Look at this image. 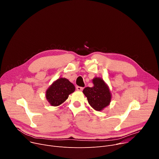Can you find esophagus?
I'll return each instance as SVG.
<instances>
[{
    "mask_svg": "<svg viewBox=\"0 0 159 159\" xmlns=\"http://www.w3.org/2000/svg\"><path fill=\"white\" fill-rule=\"evenodd\" d=\"M76 89H77L78 91H82L83 89H84V88L80 87V86H77V87H76Z\"/></svg>",
    "mask_w": 159,
    "mask_h": 159,
    "instance_id": "1",
    "label": "esophagus"
}]
</instances>
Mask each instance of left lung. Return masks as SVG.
I'll return each instance as SVG.
<instances>
[{
    "instance_id": "1",
    "label": "left lung",
    "mask_w": 159,
    "mask_h": 159,
    "mask_svg": "<svg viewBox=\"0 0 159 159\" xmlns=\"http://www.w3.org/2000/svg\"><path fill=\"white\" fill-rule=\"evenodd\" d=\"M92 82V88L86 87L83 90V93L87 97L88 103L96 111H102L110 104L111 95L109 87L101 78L95 77Z\"/></svg>"
}]
</instances>
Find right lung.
<instances>
[{
    "mask_svg": "<svg viewBox=\"0 0 159 159\" xmlns=\"http://www.w3.org/2000/svg\"><path fill=\"white\" fill-rule=\"evenodd\" d=\"M75 90V86L68 79L60 78L53 82L46 90V97L50 105L58 106L65 102Z\"/></svg>",
    "mask_w": 159,
    "mask_h": 159,
    "instance_id": "add662e5",
    "label": "right lung"
}]
</instances>
